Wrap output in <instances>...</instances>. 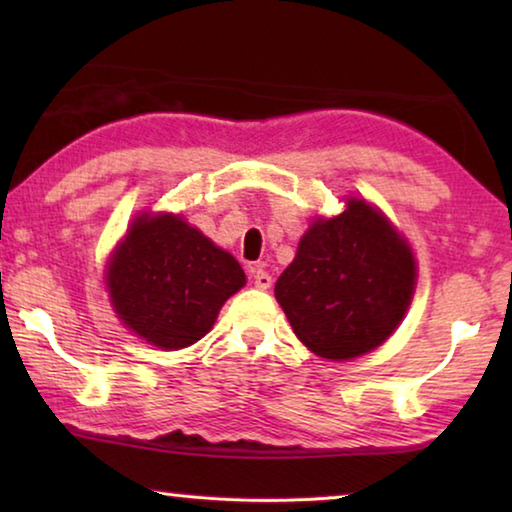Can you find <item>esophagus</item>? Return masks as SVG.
<instances>
[{
  "mask_svg": "<svg viewBox=\"0 0 512 512\" xmlns=\"http://www.w3.org/2000/svg\"><path fill=\"white\" fill-rule=\"evenodd\" d=\"M250 277H253V284L257 289H268L271 287V275H268L262 266H250Z\"/></svg>",
  "mask_w": 512,
  "mask_h": 512,
  "instance_id": "obj_1",
  "label": "esophagus"
}]
</instances>
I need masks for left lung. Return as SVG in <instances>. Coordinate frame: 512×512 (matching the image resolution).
I'll return each instance as SVG.
<instances>
[{
	"label": "left lung",
	"instance_id": "left-lung-1",
	"mask_svg": "<svg viewBox=\"0 0 512 512\" xmlns=\"http://www.w3.org/2000/svg\"><path fill=\"white\" fill-rule=\"evenodd\" d=\"M415 287L411 248L366 201L316 221L275 298L311 352L343 361L375 350L400 325Z\"/></svg>",
	"mask_w": 512,
	"mask_h": 512
}]
</instances>
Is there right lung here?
Returning <instances> with one entry per match:
<instances>
[{
	"instance_id": "obj_1",
	"label": "right lung",
	"mask_w": 512,
	"mask_h": 512,
	"mask_svg": "<svg viewBox=\"0 0 512 512\" xmlns=\"http://www.w3.org/2000/svg\"><path fill=\"white\" fill-rule=\"evenodd\" d=\"M106 275L124 325L164 350L203 339L246 284L235 257L173 214L140 216Z\"/></svg>"
}]
</instances>
